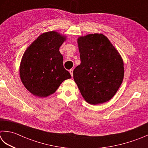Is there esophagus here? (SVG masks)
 Masks as SVG:
<instances>
[{"label": "esophagus", "mask_w": 148, "mask_h": 148, "mask_svg": "<svg viewBox=\"0 0 148 148\" xmlns=\"http://www.w3.org/2000/svg\"><path fill=\"white\" fill-rule=\"evenodd\" d=\"M69 72H70L71 76H73V69H71V70L69 71Z\"/></svg>", "instance_id": "esophagus-1"}]
</instances>
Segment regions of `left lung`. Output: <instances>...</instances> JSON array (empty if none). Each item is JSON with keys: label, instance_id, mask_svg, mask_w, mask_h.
Listing matches in <instances>:
<instances>
[{"label": "left lung", "instance_id": "8db88e82", "mask_svg": "<svg viewBox=\"0 0 148 148\" xmlns=\"http://www.w3.org/2000/svg\"><path fill=\"white\" fill-rule=\"evenodd\" d=\"M81 63L73 71L81 94L92 105L111 99L124 77V64L117 51L102 34L77 39Z\"/></svg>", "mask_w": 148, "mask_h": 148}]
</instances>
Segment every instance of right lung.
<instances>
[{
	"label": "right lung",
	"instance_id": "add662e5",
	"mask_svg": "<svg viewBox=\"0 0 148 148\" xmlns=\"http://www.w3.org/2000/svg\"><path fill=\"white\" fill-rule=\"evenodd\" d=\"M65 37L50 31L43 33L25 51L20 66V76L25 87L35 96L54 93L60 84L71 76L63 64L59 49Z\"/></svg>",
	"mask_w": 148,
	"mask_h": 148
}]
</instances>
